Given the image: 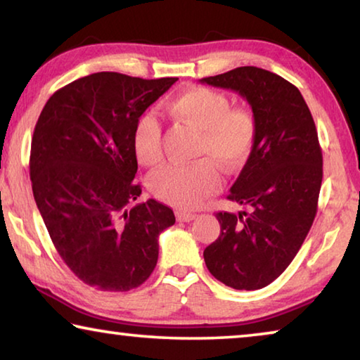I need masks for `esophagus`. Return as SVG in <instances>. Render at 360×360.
I'll list each match as a JSON object with an SVG mask.
<instances>
[{
  "mask_svg": "<svg viewBox=\"0 0 360 360\" xmlns=\"http://www.w3.org/2000/svg\"><path fill=\"white\" fill-rule=\"evenodd\" d=\"M195 217H197V214H193V212H186V211L176 212V219H178L179 222H191Z\"/></svg>",
  "mask_w": 360,
  "mask_h": 360,
  "instance_id": "34e87169",
  "label": "esophagus"
}]
</instances>
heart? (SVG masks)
Returning a JSON list of instances; mask_svg holds the SVG:
<instances>
[{"label": "heart", "mask_w": 360, "mask_h": 360, "mask_svg": "<svg viewBox=\"0 0 360 360\" xmlns=\"http://www.w3.org/2000/svg\"><path fill=\"white\" fill-rule=\"evenodd\" d=\"M169 115L200 133L192 165H165L149 176L154 197L176 208H195L219 192L225 172H235L249 160L257 141V120L243 108H231L227 95L192 85L169 101ZM133 152L144 167L162 162V125L154 112L144 114L133 130Z\"/></svg>", "instance_id": "obj_1"}]
</instances>
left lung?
Segmentation results:
<instances>
[{
    "label": "left lung",
    "mask_w": 360,
    "mask_h": 360,
    "mask_svg": "<svg viewBox=\"0 0 360 360\" xmlns=\"http://www.w3.org/2000/svg\"><path fill=\"white\" fill-rule=\"evenodd\" d=\"M202 82L238 92L257 120L255 148L227 197L251 212H216L221 235L205 264L229 288L262 289L294 260L318 212V131L300 90L275 72L240 66Z\"/></svg>",
    "instance_id": "obj_1"
}]
</instances>
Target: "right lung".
Here are the masks:
<instances>
[{
  "label": "right lung",
  "mask_w": 360,
  "mask_h": 360,
  "mask_svg": "<svg viewBox=\"0 0 360 360\" xmlns=\"http://www.w3.org/2000/svg\"><path fill=\"white\" fill-rule=\"evenodd\" d=\"M178 77L95 72L57 90L36 122L30 178L57 252L82 283L127 292L158 259V235L174 224L163 203H135L133 130Z\"/></svg>",
  "instance_id": "right-lung-1"
}]
</instances>
